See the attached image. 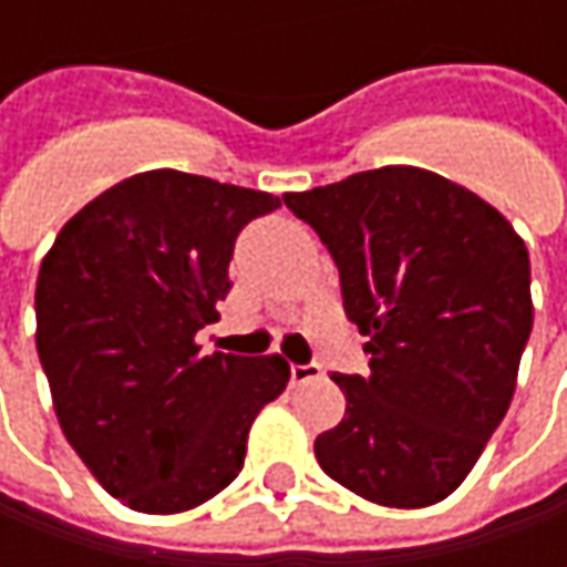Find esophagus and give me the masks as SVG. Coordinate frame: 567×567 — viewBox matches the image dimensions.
Returning <instances> with one entry per match:
<instances>
[{
  "instance_id": "34e87169",
  "label": "esophagus",
  "mask_w": 567,
  "mask_h": 567,
  "mask_svg": "<svg viewBox=\"0 0 567 567\" xmlns=\"http://www.w3.org/2000/svg\"><path fill=\"white\" fill-rule=\"evenodd\" d=\"M316 375H321V365H316V362H306V365H290V381L293 384H302V381H312Z\"/></svg>"
}]
</instances>
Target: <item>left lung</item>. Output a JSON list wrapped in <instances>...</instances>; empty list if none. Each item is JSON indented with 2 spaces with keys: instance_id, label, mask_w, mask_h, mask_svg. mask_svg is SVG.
Segmentation results:
<instances>
[{
  "instance_id": "8db88e82",
  "label": "left lung",
  "mask_w": 567,
  "mask_h": 567,
  "mask_svg": "<svg viewBox=\"0 0 567 567\" xmlns=\"http://www.w3.org/2000/svg\"><path fill=\"white\" fill-rule=\"evenodd\" d=\"M340 271L369 375H334L347 413L316 439L321 470L384 508L457 489L508 413L534 328L530 255L470 188L381 166L287 192Z\"/></svg>"
}]
</instances>
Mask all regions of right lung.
<instances>
[{
	"label": "right lung",
	"instance_id": "add662e5",
	"mask_svg": "<svg viewBox=\"0 0 567 567\" xmlns=\"http://www.w3.org/2000/svg\"><path fill=\"white\" fill-rule=\"evenodd\" d=\"M277 195L179 169L106 188L59 229L37 274V353L55 420L97 483L142 514H179L239 476L287 360L207 353L239 229Z\"/></svg>",
	"mask_w": 567,
	"mask_h": 567
}]
</instances>
